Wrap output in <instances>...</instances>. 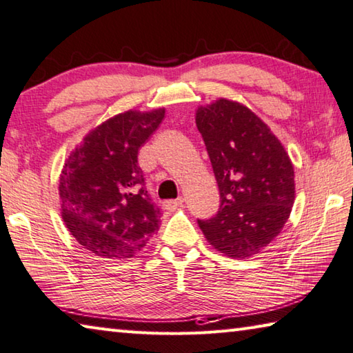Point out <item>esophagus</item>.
Instances as JSON below:
<instances>
[{
    "label": "esophagus",
    "mask_w": 353,
    "mask_h": 353,
    "mask_svg": "<svg viewBox=\"0 0 353 353\" xmlns=\"http://www.w3.org/2000/svg\"><path fill=\"white\" fill-rule=\"evenodd\" d=\"M183 203H184V200H183V199L167 200V201H164V203H163V208L165 209V211H173V209H176V208L183 206Z\"/></svg>",
    "instance_id": "esophagus-1"
}]
</instances>
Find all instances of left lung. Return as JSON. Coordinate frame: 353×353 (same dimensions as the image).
Listing matches in <instances>:
<instances>
[{
    "instance_id": "8db88e82",
    "label": "left lung",
    "mask_w": 353,
    "mask_h": 353,
    "mask_svg": "<svg viewBox=\"0 0 353 353\" xmlns=\"http://www.w3.org/2000/svg\"><path fill=\"white\" fill-rule=\"evenodd\" d=\"M195 123L220 190L215 217L199 220L215 250L232 259L261 252L279 236L294 203V169L271 128L243 103L199 107Z\"/></svg>"
}]
</instances>
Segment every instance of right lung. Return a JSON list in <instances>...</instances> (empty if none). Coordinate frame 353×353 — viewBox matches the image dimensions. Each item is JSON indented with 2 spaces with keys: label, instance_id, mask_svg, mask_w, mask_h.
Instances as JSON below:
<instances>
[{
  "label": "right lung",
  "instance_id": "add662e5",
  "mask_svg": "<svg viewBox=\"0 0 353 353\" xmlns=\"http://www.w3.org/2000/svg\"><path fill=\"white\" fill-rule=\"evenodd\" d=\"M164 108L128 110L90 130L66 158L59 195L68 231L103 259H128L159 230L138 152L159 127Z\"/></svg>",
  "mask_w": 353,
  "mask_h": 353
}]
</instances>
